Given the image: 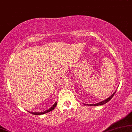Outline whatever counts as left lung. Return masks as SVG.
<instances>
[{"label":"left lung","instance_id":"8db88e82","mask_svg":"<svg viewBox=\"0 0 132 132\" xmlns=\"http://www.w3.org/2000/svg\"><path fill=\"white\" fill-rule=\"evenodd\" d=\"M116 91H117V90H115V92H114L113 94H112L111 96H109V97L108 98H107V99L104 100V101H101V102H100V103H96V104H89H89H87V105H88V106H101V105H103V104H106V103H108V101H109L110 100L112 99V97H113V96H114V95H115V94L116 93ZM84 104L86 105L85 104Z\"/></svg>","mask_w":132,"mask_h":132}]
</instances>
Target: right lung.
<instances>
[{
	"mask_svg": "<svg viewBox=\"0 0 132 132\" xmlns=\"http://www.w3.org/2000/svg\"><path fill=\"white\" fill-rule=\"evenodd\" d=\"M57 102H55V103H54V104L52 106L51 108L49 109L48 110H46V111H44V112H29L28 111V112H29V113H32L33 114V115H43V114H45V113H48V112H50V111H52V110H54V109H55V108L56 107V106H57Z\"/></svg>",
	"mask_w": 132,
	"mask_h": 132,
	"instance_id": "obj_1",
	"label": "right lung"
}]
</instances>
